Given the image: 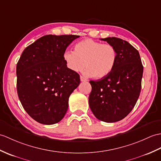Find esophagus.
<instances>
[{
  "mask_svg": "<svg viewBox=\"0 0 161 161\" xmlns=\"http://www.w3.org/2000/svg\"><path fill=\"white\" fill-rule=\"evenodd\" d=\"M80 80H81V81H88L86 78L83 77V76H80Z\"/></svg>",
  "mask_w": 161,
  "mask_h": 161,
  "instance_id": "esophagus-1",
  "label": "esophagus"
}]
</instances>
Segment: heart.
<instances>
[{
  "label": "heart",
  "instance_id": "obj_1",
  "mask_svg": "<svg viewBox=\"0 0 161 161\" xmlns=\"http://www.w3.org/2000/svg\"><path fill=\"white\" fill-rule=\"evenodd\" d=\"M117 58L115 48L109 44H102L92 39H85L77 43L75 51L66 50L63 59L66 66L73 72H81L95 79H102L113 71Z\"/></svg>",
  "mask_w": 161,
  "mask_h": 161
}]
</instances>
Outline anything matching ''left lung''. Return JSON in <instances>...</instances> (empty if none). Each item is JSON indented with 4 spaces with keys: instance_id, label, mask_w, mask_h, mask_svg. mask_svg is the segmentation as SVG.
Returning <instances> with one entry per match:
<instances>
[{
    "instance_id": "8db88e82",
    "label": "left lung",
    "mask_w": 161,
    "mask_h": 161,
    "mask_svg": "<svg viewBox=\"0 0 161 161\" xmlns=\"http://www.w3.org/2000/svg\"><path fill=\"white\" fill-rule=\"evenodd\" d=\"M102 40L115 48L117 62L107 77L90 81L89 106L99 120L114 123L124 119L135 106L140 95L143 66L139 51L127 41L115 37Z\"/></svg>"
}]
</instances>
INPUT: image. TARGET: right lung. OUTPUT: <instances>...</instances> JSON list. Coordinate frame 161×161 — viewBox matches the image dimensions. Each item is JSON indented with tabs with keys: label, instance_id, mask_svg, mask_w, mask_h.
<instances>
[{
	"label": "right lung",
	"instance_id": "right-lung-1",
	"mask_svg": "<svg viewBox=\"0 0 161 161\" xmlns=\"http://www.w3.org/2000/svg\"><path fill=\"white\" fill-rule=\"evenodd\" d=\"M79 37L47 35L22 52L16 66L17 92L22 107L37 122L55 124L66 113L80 78L66 66L63 53Z\"/></svg>",
	"mask_w": 161,
	"mask_h": 161
}]
</instances>
